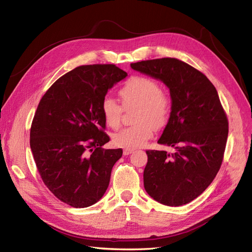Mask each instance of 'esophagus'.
Here are the masks:
<instances>
[{
  "mask_svg": "<svg viewBox=\"0 0 252 252\" xmlns=\"http://www.w3.org/2000/svg\"><path fill=\"white\" fill-rule=\"evenodd\" d=\"M123 152H124V155H125V156H128V155L132 154V152H133V149H131V148H125Z\"/></svg>",
  "mask_w": 252,
  "mask_h": 252,
  "instance_id": "obj_1",
  "label": "esophagus"
}]
</instances>
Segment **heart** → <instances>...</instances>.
I'll list each match as a JSON object with an SVG mask.
<instances>
[{"label": "heart", "mask_w": 252, "mask_h": 252, "mask_svg": "<svg viewBox=\"0 0 252 252\" xmlns=\"http://www.w3.org/2000/svg\"><path fill=\"white\" fill-rule=\"evenodd\" d=\"M119 94L122 105L110 96L102 101L101 110L105 123L112 129L121 126L123 108L134 109L133 123L113 135V143L120 147H141L152 138L155 129L161 130L170 120L172 100L168 93L162 90L159 84L151 78L135 75L121 87Z\"/></svg>", "instance_id": "heart-1"}]
</instances>
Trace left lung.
Listing matches in <instances>:
<instances>
[{
  "instance_id": "obj_1",
  "label": "left lung",
  "mask_w": 252,
  "mask_h": 252,
  "mask_svg": "<svg viewBox=\"0 0 252 252\" xmlns=\"http://www.w3.org/2000/svg\"><path fill=\"white\" fill-rule=\"evenodd\" d=\"M131 68L169 88L171 117L158 144L175 149L147 150L144 187L158 203L182 206L202 194L219 172L228 136V119L207 77L175 58L132 63Z\"/></svg>"
}]
</instances>
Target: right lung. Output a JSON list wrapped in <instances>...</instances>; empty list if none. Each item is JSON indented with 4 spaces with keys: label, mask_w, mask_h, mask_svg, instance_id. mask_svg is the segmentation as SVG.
Segmentation results:
<instances>
[{
    "label": "right lung",
    "mask_w": 252,
    "mask_h": 252,
    "mask_svg": "<svg viewBox=\"0 0 252 252\" xmlns=\"http://www.w3.org/2000/svg\"><path fill=\"white\" fill-rule=\"evenodd\" d=\"M127 73L113 64L82 65L65 73L42 96L30 128V148L44 184L74 208L94 205L107 190L122 148L110 141L101 104Z\"/></svg>",
    "instance_id": "1"
}]
</instances>
